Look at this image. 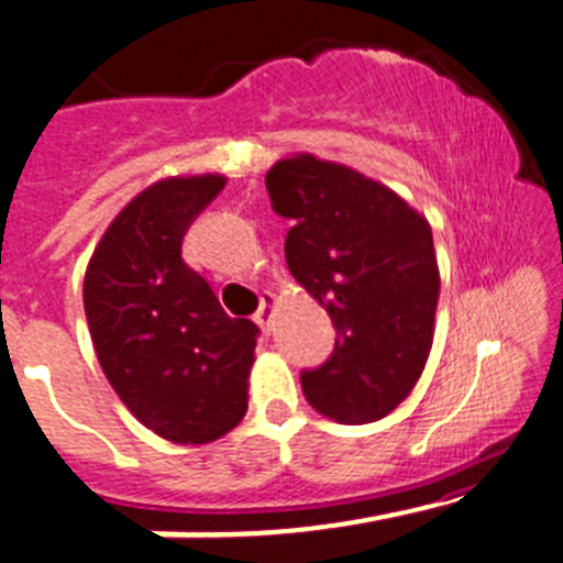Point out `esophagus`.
<instances>
[{
	"label": "esophagus",
	"mask_w": 563,
	"mask_h": 563,
	"mask_svg": "<svg viewBox=\"0 0 563 563\" xmlns=\"http://www.w3.org/2000/svg\"><path fill=\"white\" fill-rule=\"evenodd\" d=\"M275 308H277L275 294H264V297H261V308L255 311V322L261 324L264 330L272 328V319H275Z\"/></svg>",
	"instance_id": "1"
}]
</instances>
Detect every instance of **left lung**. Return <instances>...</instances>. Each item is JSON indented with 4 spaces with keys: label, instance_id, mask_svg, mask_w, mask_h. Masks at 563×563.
<instances>
[{
    "label": "left lung",
    "instance_id": "1",
    "mask_svg": "<svg viewBox=\"0 0 563 563\" xmlns=\"http://www.w3.org/2000/svg\"><path fill=\"white\" fill-rule=\"evenodd\" d=\"M266 191L294 222V280L335 328L333 355L302 372L308 402L341 424L383 419L417 386L433 346L441 277L430 222L380 180L311 152L280 157Z\"/></svg>",
    "mask_w": 563,
    "mask_h": 563
}]
</instances>
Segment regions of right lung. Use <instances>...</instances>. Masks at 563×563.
<instances>
[{
  "mask_svg": "<svg viewBox=\"0 0 563 563\" xmlns=\"http://www.w3.org/2000/svg\"><path fill=\"white\" fill-rule=\"evenodd\" d=\"M224 183L210 172L152 183L115 213L82 280L104 377L172 444H210L246 413L257 328L230 319L180 255L188 224Z\"/></svg>",
  "mask_w": 563,
  "mask_h": 563,
  "instance_id": "add662e5",
  "label": "right lung"
}]
</instances>
